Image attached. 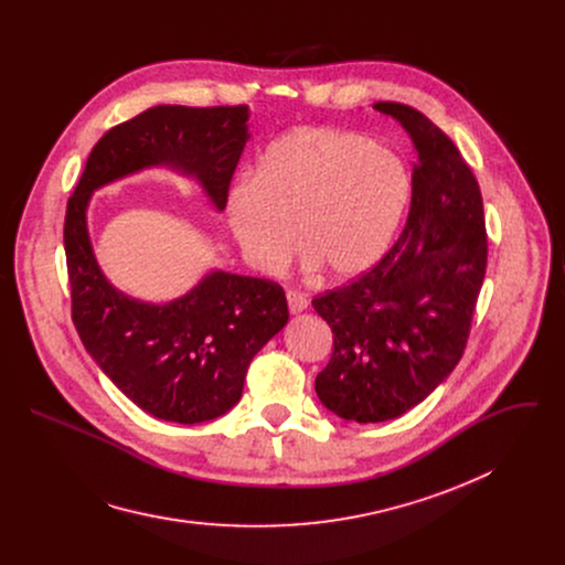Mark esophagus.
<instances>
[{
  "label": "esophagus",
  "mask_w": 565,
  "mask_h": 565,
  "mask_svg": "<svg viewBox=\"0 0 565 565\" xmlns=\"http://www.w3.org/2000/svg\"><path fill=\"white\" fill-rule=\"evenodd\" d=\"M286 301H288V310H290L292 315L303 312L306 306H308V299H306L301 292H295V290H288V292H286Z\"/></svg>",
  "instance_id": "34e87169"
}]
</instances>
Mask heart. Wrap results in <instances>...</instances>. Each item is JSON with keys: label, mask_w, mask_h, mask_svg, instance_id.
Here are the masks:
<instances>
[{"label": "heart", "mask_w": 565, "mask_h": 565, "mask_svg": "<svg viewBox=\"0 0 565 565\" xmlns=\"http://www.w3.org/2000/svg\"><path fill=\"white\" fill-rule=\"evenodd\" d=\"M407 196L409 177L388 149L333 127H301L266 149L257 177L230 188L225 216L259 273H279L297 236L306 268L342 281L382 259Z\"/></svg>", "instance_id": "heart-1"}]
</instances>
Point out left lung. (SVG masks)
<instances>
[{
  "mask_svg": "<svg viewBox=\"0 0 565 565\" xmlns=\"http://www.w3.org/2000/svg\"><path fill=\"white\" fill-rule=\"evenodd\" d=\"M373 107L405 127L418 153L407 225L373 270L312 299L333 331L315 391L353 423L407 414L454 371L488 268L482 196L458 147L409 105Z\"/></svg>",
  "mask_w": 565,
  "mask_h": 565,
  "instance_id": "obj_1",
  "label": "left lung"
}]
</instances>
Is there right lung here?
<instances>
[{"label":"right lung","mask_w":565,"mask_h":565,"mask_svg":"<svg viewBox=\"0 0 565 565\" xmlns=\"http://www.w3.org/2000/svg\"><path fill=\"white\" fill-rule=\"evenodd\" d=\"M250 111L158 105L109 129L92 149L64 216L75 331L103 373L153 418L196 425L241 399L253 358L288 321L286 292L257 277L207 273L168 303L134 299L103 275L89 238L92 194L147 168L192 177L214 210L225 207Z\"/></svg>","instance_id":"1"}]
</instances>
